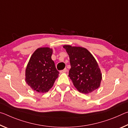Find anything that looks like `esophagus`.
Segmentation results:
<instances>
[{
    "label": "esophagus",
    "instance_id": "obj_1",
    "mask_svg": "<svg viewBox=\"0 0 128 128\" xmlns=\"http://www.w3.org/2000/svg\"><path fill=\"white\" fill-rule=\"evenodd\" d=\"M67 72V69H66V68H65L64 69H63V70H61L60 71V73H66V72Z\"/></svg>",
    "mask_w": 128,
    "mask_h": 128
}]
</instances>
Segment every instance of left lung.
<instances>
[{"label":"left lung","instance_id":"1","mask_svg":"<svg viewBox=\"0 0 128 128\" xmlns=\"http://www.w3.org/2000/svg\"><path fill=\"white\" fill-rule=\"evenodd\" d=\"M71 68L68 76L79 92L85 94L96 90L102 79L98 62L87 49L82 47L64 45Z\"/></svg>","mask_w":128,"mask_h":128}]
</instances>
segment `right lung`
Listing matches in <instances>:
<instances>
[{
	"instance_id": "obj_1",
	"label": "right lung",
	"mask_w": 128,
	"mask_h": 128,
	"mask_svg": "<svg viewBox=\"0 0 128 128\" xmlns=\"http://www.w3.org/2000/svg\"><path fill=\"white\" fill-rule=\"evenodd\" d=\"M53 50L40 47L32 54L25 70V81L32 89L47 92L52 87L59 72L51 59Z\"/></svg>"
}]
</instances>
